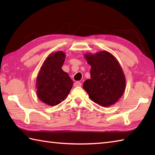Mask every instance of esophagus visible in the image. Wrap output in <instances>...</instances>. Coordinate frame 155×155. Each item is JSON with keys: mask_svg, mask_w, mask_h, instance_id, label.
<instances>
[{"mask_svg": "<svg viewBox=\"0 0 155 155\" xmlns=\"http://www.w3.org/2000/svg\"><path fill=\"white\" fill-rule=\"evenodd\" d=\"M74 85L75 87H80V86H81V83L79 82V81H76L74 83Z\"/></svg>", "mask_w": 155, "mask_h": 155, "instance_id": "1", "label": "esophagus"}]
</instances>
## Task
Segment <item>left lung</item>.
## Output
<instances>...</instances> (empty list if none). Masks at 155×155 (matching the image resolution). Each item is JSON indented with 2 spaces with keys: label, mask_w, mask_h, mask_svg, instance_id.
I'll return each mask as SVG.
<instances>
[{
  "label": "left lung",
  "mask_w": 155,
  "mask_h": 155,
  "mask_svg": "<svg viewBox=\"0 0 155 155\" xmlns=\"http://www.w3.org/2000/svg\"><path fill=\"white\" fill-rule=\"evenodd\" d=\"M85 57L91 65V78L83 83V89L93 101L102 107L115 104L121 98L126 85L118 61L107 51L89 53Z\"/></svg>",
  "instance_id": "8db88e82"
}]
</instances>
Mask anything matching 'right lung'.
<instances>
[{
	"mask_svg": "<svg viewBox=\"0 0 155 155\" xmlns=\"http://www.w3.org/2000/svg\"><path fill=\"white\" fill-rule=\"evenodd\" d=\"M65 53L57 52L47 57L37 78V94L41 101L48 105L59 104L68 96L72 87L73 81L61 67Z\"/></svg>",
	"mask_w": 155,
	"mask_h": 155,
	"instance_id": "1",
	"label": "right lung"
}]
</instances>
